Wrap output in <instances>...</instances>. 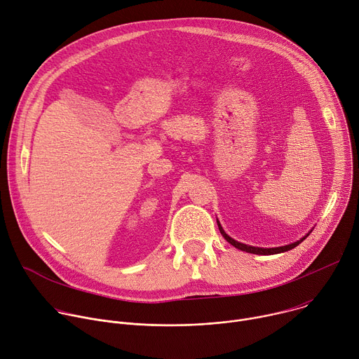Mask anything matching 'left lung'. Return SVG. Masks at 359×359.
Listing matches in <instances>:
<instances>
[{
	"label": "left lung",
	"instance_id": "8db88e82",
	"mask_svg": "<svg viewBox=\"0 0 359 359\" xmlns=\"http://www.w3.org/2000/svg\"><path fill=\"white\" fill-rule=\"evenodd\" d=\"M217 226H219V230H220V233H222V236L231 244V245H234L236 248H238V250H241V251H245V252H251V254H260V255H270V254H278V252H284V251H288V250H292L294 247H297L301 241H304L306 237L310 236V233L313 231H310L309 234L306 236H304L302 238H299L298 241H294V243H291V244H288V245H281V247H273V248H263V247H252V245H247V244H243V243H238V241H236L234 238H231L229 234H226V231L223 230V227H222V224L217 222Z\"/></svg>",
	"mask_w": 359,
	"mask_h": 359
}]
</instances>
